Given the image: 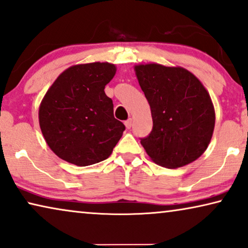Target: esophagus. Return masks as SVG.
<instances>
[{"mask_svg":"<svg viewBox=\"0 0 248 248\" xmlns=\"http://www.w3.org/2000/svg\"><path fill=\"white\" fill-rule=\"evenodd\" d=\"M125 126H126V128H128V130H130V128L132 127V120H131V118H130V120L125 121Z\"/></svg>","mask_w":248,"mask_h":248,"instance_id":"1","label":"esophagus"}]
</instances>
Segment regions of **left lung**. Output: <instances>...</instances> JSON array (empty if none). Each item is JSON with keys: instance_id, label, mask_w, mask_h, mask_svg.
Wrapping results in <instances>:
<instances>
[{"instance_id": "1", "label": "left lung", "mask_w": 248, "mask_h": 248, "mask_svg": "<svg viewBox=\"0 0 248 248\" xmlns=\"http://www.w3.org/2000/svg\"><path fill=\"white\" fill-rule=\"evenodd\" d=\"M134 69L152 114V131L141 139L151 160L168 169L196 161L209 145L215 127L206 88L182 67L148 63Z\"/></svg>"}]
</instances>
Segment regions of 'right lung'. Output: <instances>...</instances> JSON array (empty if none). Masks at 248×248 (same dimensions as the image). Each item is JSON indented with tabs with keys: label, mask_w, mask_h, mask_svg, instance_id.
Here are the masks:
<instances>
[{
	"label": "right lung",
	"mask_w": 248,
	"mask_h": 248,
	"mask_svg": "<svg viewBox=\"0 0 248 248\" xmlns=\"http://www.w3.org/2000/svg\"><path fill=\"white\" fill-rule=\"evenodd\" d=\"M108 62L71 66L60 74L39 107V124L56 155L78 167L106 160L123 135L105 86L115 76Z\"/></svg>",
	"instance_id": "add662e5"
}]
</instances>
